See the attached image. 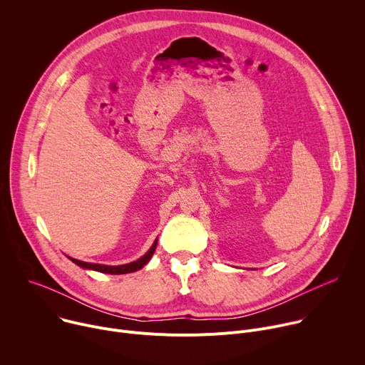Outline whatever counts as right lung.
Listing matches in <instances>:
<instances>
[{
	"mask_svg": "<svg viewBox=\"0 0 365 365\" xmlns=\"http://www.w3.org/2000/svg\"><path fill=\"white\" fill-rule=\"evenodd\" d=\"M155 245H158V240H155L151 245V248L141 257L138 258L137 262H133V263H128V264H123V266H103V264H92V263H85V262H81V259H76V258H71L72 262L82 267V269H89V270H95V272H99V273H107V274H125V273H133V272H137L140 269H143L148 262L150 258L155 250Z\"/></svg>",
	"mask_w": 365,
	"mask_h": 365,
	"instance_id": "add662e5",
	"label": "right lung"
}]
</instances>
